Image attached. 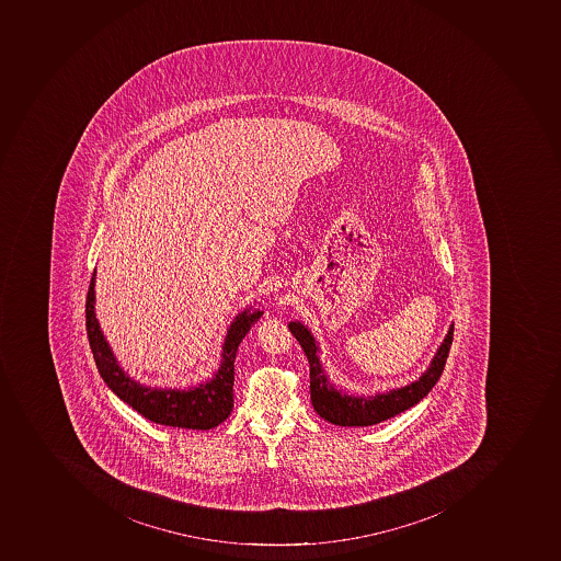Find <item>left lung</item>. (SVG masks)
<instances>
[{"label": "left lung", "mask_w": 561, "mask_h": 561, "mask_svg": "<svg viewBox=\"0 0 561 561\" xmlns=\"http://www.w3.org/2000/svg\"><path fill=\"white\" fill-rule=\"evenodd\" d=\"M291 334L297 337L304 354L307 355L309 367H311V401L316 412L332 424L340 426H371V424L381 423V421L394 417L403 410L420 403L424 396L432 391V387L437 383L446 366L447 355L453 344V325L447 332L446 340L437 350L432 366L424 373L420 380L401 387L396 391L378 394L375 398H358V396L343 394L334 387L330 386L325 373L321 369L320 358L316 355L318 344L314 337L306 327L293 321L289 323Z\"/></svg>", "instance_id": "obj_1"}]
</instances>
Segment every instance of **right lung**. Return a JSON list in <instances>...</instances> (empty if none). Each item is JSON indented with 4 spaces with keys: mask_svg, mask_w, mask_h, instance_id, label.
<instances>
[{
    "mask_svg": "<svg viewBox=\"0 0 561 561\" xmlns=\"http://www.w3.org/2000/svg\"><path fill=\"white\" fill-rule=\"evenodd\" d=\"M261 316H263L261 311H245L236 316L224 343V354H221L224 360L211 381L201 383L190 391H172V389L163 391V389L140 386L124 375L108 343L104 341L100 323L95 320L94 277L90 278L89 293H87V337L94 355L95 366L100 369L106 386L146 420L174 426V428H215L231 415L232 405H234L232 386H234L236 352L250 327L254 325Z\"/></svg>",
    "mask_w": 561,
    "mask_h": 561,
    "instance_id": "obj_1",
    "label": "right lung"
}]
</instances>
